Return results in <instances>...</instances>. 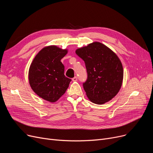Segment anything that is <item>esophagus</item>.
Listing matches in <instances>:
<instances>
[{
  "label": "esophagus",
  "instance_id": "1",
  "mask_svg": "<svg viewBox=\"0 0 153 153\" xmlns=\"http://www.w3.org/2000/svg\"><path fill=\"white\" fill-rule=\"evenodd\" d=\"M72 81H73V82H76L77 81V77L76 76H75L72 79Z\"/></svg>",
  "mask_w": 153,
  "mask_h": 153
}]
</instances>
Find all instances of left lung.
Returning <instances> with one entry per match:
<instances>
[{
  "label": "left lung",
  "instance_id": "obj_1",
  "mask_svg": "<svg viewBox=\"0 0 153 153\" xmlns=\"http://www.w3.org/2000/svg\"><path fill=\"white\" fill-rule=\"evenodd\" d=\"M76 53L85 64L87 79L83 87L87 97L99 105L111 100L119 92L123 78L117 55L99 42L79 48Z\"/></svg>",
  "mask_w": 153,
  "mask_h": 153
}]
</instances>
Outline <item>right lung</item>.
Returning a JSON list of instances; mask_svg holds the SVG:
<instances>
[{
	"mask_svg": "<svg viewBox=\"0 0 153 153\" xmlns=\"http://www.w3.org/2000/svg\"><path fill=\"white\" fill-rule=\"evenodd\" d=\"M68 53L56 46L43 48L32 61L28 72L29 83L43 99L55 102L66 92L71 79L64 76L61 59Z\"/></svg>",
	"mask_w": 153,
	"mask_h": 153,
	"instance_id": "add662e5",
	"label": "right lung"
}]
</instances>
